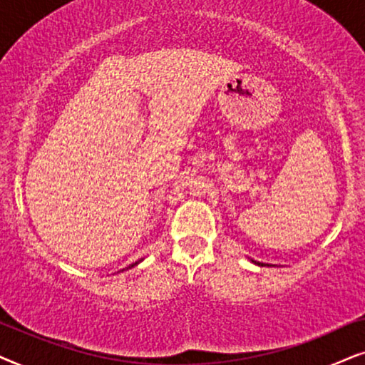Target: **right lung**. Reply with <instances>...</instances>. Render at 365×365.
Returning a JSON list of instances; mask_svg holds the SVG:
<instances>
[{
	"mask_svg": "<svg viewBox=\"0 0 365 365\" xmlns=\"http://www.w3.org/2000/svg\"><path fill=\"white\" fill-rule=\"evenodd\" d=\"M132 267H133V265H132Z\"/></svg>",
	"mask_w": 365,
	"mask_h": 365,
	"instance_id": "obj_1",
	"label": "right lung"
}]
</instances>
